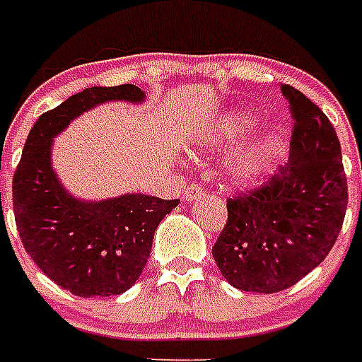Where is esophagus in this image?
Returning <instances> with one entry per match:
<instances>
[{
	"label": "esophagus",
	"mask_w": 362,
	"mask_h": 362,
	"mask_svg": "<svg viewBox=\"0 0 362 362\" xmlns=\"http://www.w3.org/2000/svg\"><path fill=\"white\" fill-rule=\"evenodd\" d=\"M201 193H203V187H201L199 184H192V186L186 187V192H184V199L195 201L197 197H201Z\"/></svg>",
	"instance_id": "34e87169"
}]
</instances>
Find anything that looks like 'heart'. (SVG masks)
<instances>
[{
    "label": "heart",
    "mask_w": 362,
    "mask_h": 362,
    "mask_svg": "<svg viewBox=\"0 0 362 362\" xmlns=\"http://www.w3.org/2000/svg\"><path fill=\"white\" fill-rule=\"evenodd\" d=\"M252 129H255V119L250 115L245 112H231V114L220 117V121H216L209 129L203 144L206 150H230L241 140H245ZM269 159H272L269 142L255 140V142L245 144L243 148L233 151V156L226 161V175L230 182L237 186H248L266 170Z\"/></svg>",
    "instance_id": "obj_1"
}]
</instances>
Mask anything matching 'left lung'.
<instances>
[{"mask_svg": "<svg viewBox=\"0 0 362 362\" xmlns=\"http://www.w3.org/2000/svg\"><path fill=\"white\" fill-rule=\"evenodd\" d=\"M294 121L291 161L262 186L228 199L212 256L226 281L247 292L285 291L334 247L347 209L340 140L317 104L281 85Z\"/></svg>", "mask_w": 362, "mask_h": 362, "instance_id": "left-lung-1", "label": "left lung"}]
</instances>
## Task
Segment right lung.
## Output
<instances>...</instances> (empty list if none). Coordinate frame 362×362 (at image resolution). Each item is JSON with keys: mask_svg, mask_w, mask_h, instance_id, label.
<instances>
[{"mask_svg": "<svg viewBox=\"0 0 362 362\" xmlns=\"http://www.w3.org/2000/svg\"><path fill=\"white\" fill-rule=\"evenodd\" d=\"M107 100H144L136 85L90 87L35 121L13 176L21 241L35 266L81 298L131 288L150 258L157 226L178 199L142 193L85 203L66 193L51 167V140L74 117Z\"/></svg>", "mask_w": 362, "mask_h": 362, "instance_id": "1", "label": "right lung"}]
</instances>
